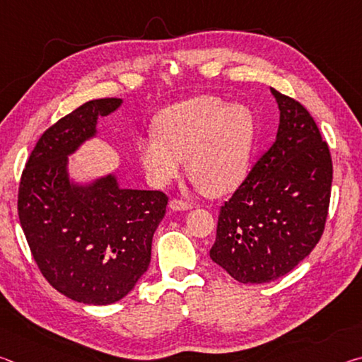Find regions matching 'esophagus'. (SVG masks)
<instances>
[{
	"label": "esophagus",
	"mask_w": 362,
	"mask_h": 362,
	"mask_svg": "<svg viewBox=\"0 0 362 362\" xmlns=\"http://www.w3.org/2000/svg\"><path fill=\"white\" fill-rule=\"evenodd\" d=\"M169 207L173 211H189L193 209V204H189L187 201H182V199H173L169 203Z\"/></svg>",
	"instance_id": "1"
}]
</instances>
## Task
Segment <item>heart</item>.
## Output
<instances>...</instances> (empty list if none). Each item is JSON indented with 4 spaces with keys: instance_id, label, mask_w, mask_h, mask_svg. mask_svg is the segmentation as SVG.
<instances>
[{
    "instance_id": "b5f03b06",
    "label": "heart",
    "mask_w": 362,
    "mask_h": 362,
    "mask_svg": "<svg viewBox=\"0 0 362 362\" xmlns=\"http://www.w3.org/2000/svg\"><path fill=\"white\" fill-rule=\"evenodd\" d=\"M257 140L254 112L214 95L177 102L153 119V134L139 139L137 158L155 187L187 174L207 196H223L247 175Z\"/></svg>"
}]
</instances>
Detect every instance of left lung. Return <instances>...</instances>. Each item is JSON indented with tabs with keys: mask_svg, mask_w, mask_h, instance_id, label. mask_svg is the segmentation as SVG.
<instances>
[{
	"mask_svg": "<svg viewBox=\"0 0 362 362\" xmlns=\"http://www.w3.org/2000/svg\"><path fill=\"white\" fill-rule=\"evenodd\" d=\"M279 108L274 144L220 207L211 259L243 284L269 283L296 268L326 223L332 159L303 105L269 88Z\"/></svg>",
	"mask_w": 362,
	"mask_h": 362,
	"instance_id": "8db88e82",
	"label": "left lung"
}]
</instances>
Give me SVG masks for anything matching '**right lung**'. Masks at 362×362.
Returning a JSON list of instances; mask_svg holds the SVG:
<instances>
[{"instance_id": "right-lung-1", "label": "right lung", "mask_w": 362, "mask_h": 362, "mask_svg": "<svg viewBox=\"0 0 362 362\" xmlns=\"http://www.w3.org/2000/svg\"><path fill=\"white\" fill-rule=\"evenodd\" d=\"M122 99L89 100L42 134L22 173L19 218L42 276L65 297L110 305L148 269L153 235L168 196L122 188L116 173L86 182L70 175L69 156L97 137L100 116Z\"/></svg>"}]
</instances>
